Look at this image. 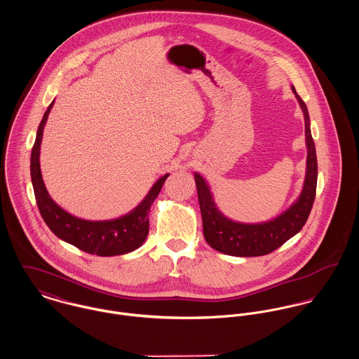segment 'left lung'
<instances>
[{"mask_svg":"<svg viewBox=\"0 0 359 359\" xmlns=\"http://www.w3.org/2000/svg\"><path fill=\"white\" fill-rule=\"evenodd\" d=\"M297 102L304 114L306 144H307V172L303 191L297 201L278 217L259 224H243L227 219L217 208L203 177L194 173L198 193L199 208L202 215L203 237L216 250L241 257L264 256L296 236L306 224L317 191L318 163L316 144L310 130V117L306 103L292 86Z\"/></svg>","mask_w":359,"mask_h":359,"instance_id":"1","label":"left lung"}]
</instances>
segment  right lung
<instances>
[{
  "label": "right lung",
  "instance_id": "add662e5",
  "mask_svg": "<svg viewBox=\"0 0 359 359\" xmlns=\"http://www.w3.org/2000/svg\"><path fill=\"white\" fill-rule=\"evenodd\" d=\"M52 106L53 102L49 104L41 120L30 161L34 196L43 222L57 238L63 239L74 245L80 250L90 255L117 256L137 249L147 238L149 213L153 202L158 197L162 184L169 176V173L163 175L160 180H157V183L151 187L146 198L143 199L132 212L116 220L89 222L72 216L49 197L41 176V142L43 126L46 123Z\"/></svg>",
  "mask_w": 359,
  "mask_h": 359
}]
</instances>
